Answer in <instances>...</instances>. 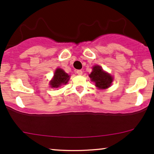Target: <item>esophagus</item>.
<instances>
[{
    "mask_svg": "<svg viewBox=\"0 0 154 154\" xmlns=\"http://www.w3.org/2000/svg\"><path fill=\"white\" fill-rule=\"evenodd\" d=\"M77 72V74L78 75H82V70H77V72Z\"/></svg>",
    "mask_w": 154,
    "mask_h": 154,
    "instance_id": "obj_1",
    "label": "esophagus"
}]
</instances>
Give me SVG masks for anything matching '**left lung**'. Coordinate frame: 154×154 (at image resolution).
Here are the masks:
<instances>
[{
  "label": "left lung",
  "instance_id": "8db88e82",
  "mask_svg": "<svg viewBox=\"0 0 154 154\" xmlns=\"http://www.w3.org/2000/svg\"><path fill=\"white\" fill-rule=\"evenodd\" d=\"M92 81L95 82V86L100 89H106L111 85L112 82V77L105 72L100 66H94L93 72L89 75Z\"/></svg>",
  "mask_w": 154,
  "mask_h": 154
}]
</instances>
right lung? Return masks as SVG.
Returning <instances> with one entry per match:
<instances>
[{"label": "right lung", "mask_w": 154, "mask_h": 154, "mask_svg": "<svg viewBox=\"0 0 154 154\" xmlns=\"http://www.w3.org/2000/svg\"><path fill=\"white\" fill-rule=\"evenodd\" d=\"M69 79V76L61 69H57L54 73V77L51 81V88H59L62 84H66Z\"/></svg>", "instance_id": "right-lung-1"}]
</instances>
